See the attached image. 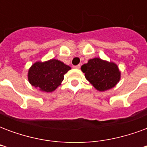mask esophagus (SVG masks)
Returning <instances> with one entry per match:
<instances>
[{
    "mask_svg": "<svg viewBox=\"0 0 147 147\" xmlns=\"http://www.w3.org/2000/svg\"><path fill=\"white\" fill-rule=\"evenodd\" d=\"M74 68H76V69H80V64H78V65H76V66H74Z\"/></svg>",
    "mask_w": 147,
    "mask_h": 147,
    "instance_id": "34e87169",
    "label": "esophagus"
}]
</instances>
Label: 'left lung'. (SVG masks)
Here are the masks:
<instances>
[{"label":"left lung","instance_id":"obj_1","mask_svg":"<svg viewBox=\"0 0 147 147\" xmlns=\"http://www.w3.org/2000/svg\"><path fill=\"white\" fill-rule=\"evenodd\" d=\"M85 77L99 91H105L116 86L120 81V71L116 64L94 58L81 67Z\"/></svg>","mask_w":147,"mask_h":147}]
</instances>
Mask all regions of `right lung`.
Wrapping results in <instances>:
<instances>
[{
	"mask_svg": "<svg viewBox=\"0 0 147 147\" xmlns=\"http://www.w3.org/2000/svg\"><path fill=\"white\" fill-rule=\"evenodd\" d=\"M71 67L63 62L52 59L45 62H36L28 71L29 83L45 92H52L61 85L64 75Z\"/></svg>",
	"mask_w": 147,
	"mask_h": 147,
	"instance_id": "add662e5",
	"label": "right lung"
}]
</instances>
